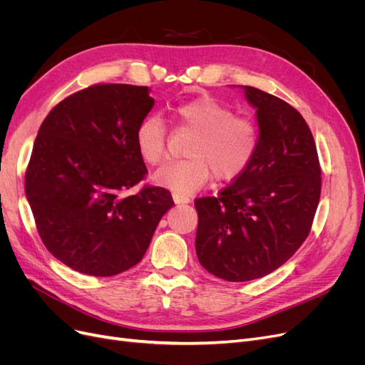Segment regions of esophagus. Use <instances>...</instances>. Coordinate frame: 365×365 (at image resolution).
I'll list each match as a JSON object with an SVG mask.
<instances>
[{"instance_id": "34e87169", "label": "esophagus", "mask_w": 365, "mask_h": 365, "mask_svg": "<svg viewBox=\"0 0 365 365\" xmlns=\"http://www.w3.org/2000/svg\"><path fill=\"white\" fill-rule=\"evenodd\" d=\"M172 197H173L175 204H189V202H190V197L187 196V195H184V193L173 192V193H172Z\"/></svg>"}]
</instances>
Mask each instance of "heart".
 I'll list each match as a JSON object with an SVG mask.
<instances>
[{
  "label": "heart",
  "mask_w": 365,
  "mask_h": 365,
  "mask_svg": "<svg viewBox=\"0 0 365 365\" xmlns=\"http://www.w3.org/2000/svg\"><path fill=\"white\" fill-rule=\"evenodd\" d=\"M181 129L195 132L185 153L189 157L165 163L153 181L175 192L190 193L210 178L233 181L244 173L259 148V126L250 115L236 114L233 106L215 97L201 96L173 108ZM140 158L158 165L168 152V126L160 114L143 118L134 134Z\"/></svg>",
  "instance_id": "obj_1"
}]
</instances>
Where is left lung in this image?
<instances>
[{
	"mask_svg": "<svg viewBox=\"0 0 365 365\" xmlns=\"http://www.w3.org/2000/svg\"><path fill=\"white\" fill-rule=\"evenodd\" d=\"M257 108L259 148L250 168L216 196L195 200L196 256L227 282L280 268L311 233L322 195L315 140L294 106L245 86Z\"/></svg>",
	"mask_w": 365,
	"mask_h": 365,
	"instance_id": "obj_1",
	"label": "left lung"
}]
</instances>
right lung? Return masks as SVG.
<instances>
[{
	"label": "right lung",
	"instance_id": "obj_1",
	"mask_svg": "<svg viewBox=\"0 0 365 365\" xmlns=\"http://www.w3.org/2000/svg\"><path fill=\"white\" fill-rule=\"evenodd\" d=\"M153 106L148 86L96 83L43 118L26 170V195L42 244L67 267L111 277L137 264L163 215L164 187L143 184L134 134Z\"/></svg>",
	"mask_w": 365,
	"mask_h": 365
}]
</instances>
